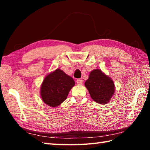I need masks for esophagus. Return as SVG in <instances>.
<instances>
[{
	"label": "esophagus",
	"instance_id": "1",
	"mask_svg": "<svg viewBox=\"0 0 150 150\" xmlns=\"http://www.w3.org/2000/svg\"><path fill=\"white\" fill-rule=\"evenodd\" d=\"M82 82H83V81H82V79H78L77 80V84L79 85H81L82 84Z\"/></svg>",
	"mask_w": 150,
	"mask_h": 150
}]
</instances>
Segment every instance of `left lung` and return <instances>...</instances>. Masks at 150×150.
<instances>
[{
  "instance_id": "1",
  "label": "left lung",
  "mask_w": 150,
  "mask_h": 150,
  "mask_svg": "<svg viewBox=\"0 0 150 150\" xmlns=\"http://www.w3.org/2000/svg\"><path fill=\"white\" fill-rule=\"evenodd\" d=\"M84 84L92 99L101 104L108 103L115 91L113 81L98 69L90 73Z\"/></svg>"
}]
</instances>
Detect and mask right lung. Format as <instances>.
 <instances>
[{"label":"right lung","mask_w":150,"mask_h":150,"mask_svg":"<svg viewBox=\"0 0 150 150\" xmlns=\"http://www.w3.org/2000/svg\"><path fill=\"white\" fill-rule=\"evenodd\" d=\"M74 85L75 81L70 76L57 69L44 78L40 88L41 97L47 105L57 107L66 99Z\"/></svg>","instance_id":"right-lung-1"}]
</instances>
